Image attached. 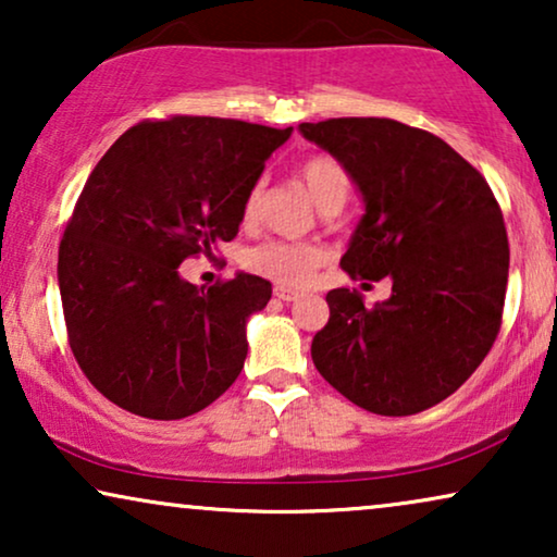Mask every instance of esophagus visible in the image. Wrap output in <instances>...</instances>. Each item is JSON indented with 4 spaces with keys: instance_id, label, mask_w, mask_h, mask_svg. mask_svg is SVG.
<instances>
[{
    "instance_id": "34e87169",
    "label": "esophagus",
    "mask_w": 557,
    "mask_h": 557,
    "mask_svg": "<svg viewBox=\"0 0 557 557\" xmlns=\"http://www.w3.org/2000/svg\"><path fill=\"white\" fill-rule=\"evenodd\" d=\"M273 296H276V299H281V301H296V299H299V292H296V288H288V286H273Z\"/></svg>"
}]
</instances>
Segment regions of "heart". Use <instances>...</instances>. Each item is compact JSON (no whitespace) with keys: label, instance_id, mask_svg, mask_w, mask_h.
Segmentation results:
<instances>
[{"label":"heart","instance_id":"1","mask_svg":"<svg viewBox=\"0 0 557 557\" xmlns=\"http://www.w3.org/2000/svg\"><path fill=\"white\" fill-rule=\"evenodd\" d=\"M299 174L304 187H307V193L317 202L319 210L345 202L349 182L337 159L324 154L309 157L301 164ZM258 205H261V185H253L246 195V202H243V220H253ZM322 248L292 240H265L246 253V265L250 271L261 273V276L284 286H304L314 276V271L322 265Z\"/></svg>","mask_w":557,"mask_h":557}]
</instances>
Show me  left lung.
I'll list each match as a JSON object with an SVG mask.
<instances>
[{"label": "left lung", "mask_w": 557, "mask_h": 557, "mask_svg": "<svg viewBox=\"0 0 557 557\" xmlns=\"http://www.w3.org/2000/svg\"><path fill=\"white\" fill-rule=\"evenodd\" d=\"M360 189L364 215L339 265L391 278L364 307L326 294L330 322L311 342L326 383L370 413L413 416L467 383L497 339L509 243L490 185L444 139L393 119L299 124Z\"/></svg>", "instance_id": "1"}]
</instances>
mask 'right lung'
<instances>
[{"mask_svg":"<svg viewBox=\"0 0 557 557\" xmlns=\"http://www.w3.org/2000/svg\"><path fill=\"white\" fill-rule=\"evenodd\" d=\"M292 132L212 116L141 121L90 172L60 240L58 284L75 360L119 408L177 421L240 375L246 322L271 284L235 273L205 292L180 263L238 235L246 195Z\"/></svg>","mask_w":557,"mask_h":557,"instance_id":"add662e5","label":"right lung"}]
</instances>
